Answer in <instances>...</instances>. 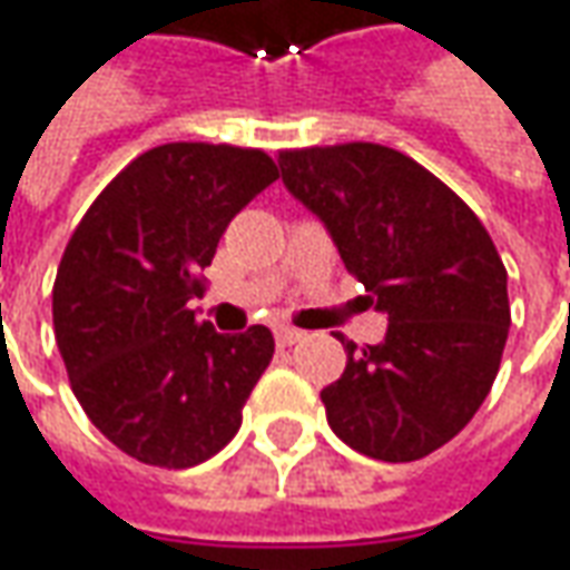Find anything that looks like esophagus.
I'll return each mask as SVG.
<instances>
[{
    "instance_id": "esophagus-1",
    "label": "esophagus",
    "mask_w": 570,
    "mask_h": 570,
    "mask_svg": "<svg viewBox=\"0 0 570 570\" xmlns=\"http://www.w3.org/2000/svg\"><path fill=\"white\" fill-rule=\"evenodd\" d=\"M274 341H277V346H293L296 341H303V331L281 324V327H274Z\"/></svg>"
}]
</instances>
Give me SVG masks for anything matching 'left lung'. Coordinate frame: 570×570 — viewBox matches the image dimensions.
I'll use <instances>...</instances> for the list:
<instances>
[{"mask_svg":"<svg viewBox=\"0 0 570 570\" xmlns=\"http://www.w3.org/2000/svg\"><path fill=\"white\" fill-rule=\"evenodd\" d=\"M281 176L387 315L382 344L346 341L344 375L322 391L327 425L375 461L439 451L485 401L511 327L508 271L485 226L384 145L284 150Z\"/></svg>","mask_w":570,"mask_h":570,"instance_id":"1","label":"left lung"}]
</instances>
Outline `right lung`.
Here are the masks:
<instances>
[{"mask_svg": "<svg viewBox=\"0 0 570 570\" xmlns=\"http://www.w3.org/2000/svg\"><path fill=\"white\" fill-rule=\"evenodd\" d=\"M274 179L265 150L160 145L71 233L52 284L56 344L88 420L128 458L186 470L239 432L274 337L265 324L217 334L188 299L229 220Z\"/></svg>", "mask_w": 570, "mask_h": 570, "instance_id": "add662e5", "label": "right lung"}]
</instances>
